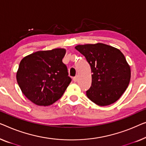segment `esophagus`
Returning a JSON list of instances; mask_svg holds the SVG:
<instances>
[{
	"mask_svg": "<svg viewBox=\"0 0 146 146\" xmlns=\"http://www.w3.org/2000/svg\"><path fill=\"white\" fill-rule=\"evenodd\" d=\"M73 81L74 82H76L78 81V76H76V77H74L73 78Z\"/></svg>",
	"mask_w": 146,
	"mask_h": 146,
	"instance_id": "1",
	"label": "esophagus"
}]
</instances>
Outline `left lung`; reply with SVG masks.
<instances>
[{"label":"left lung","mask_w":146,"mask_h":146,"mask_svg":"<svg viewBox=\"0 0 146 146\" xmlns=\"http://www.w3.org/2000/svg\"><path fill=\"white\" fill-rule=\"evenodd\" d=\"M92 69V86L88 98L99 106H107L119 99L130 83V67L118 48L101 43L78 45Z\"/></svg>","instance_id":"1"}]
</instances>
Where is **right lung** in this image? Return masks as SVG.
<instances>
[{"instance_id": "1", "label": "right lung", "mask_w": 146, "mask_h": 146, "mask_svg": "<svg viewBox=\"0 0 146 146\" xmlns=\"http://www.w3.org/2000/svg\"><path fill=\"white\" fill-rule=\"evenodd\" d=\"M64 48L39 50L20 61L16 73L19 87L25 96L39 106H48L58 100L71 78L62 62Z\"/></svg>"}]
</instances>
